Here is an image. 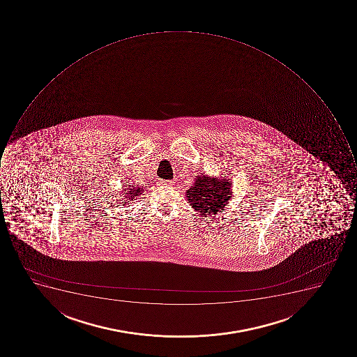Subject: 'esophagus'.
I'll list each match as a JSON object with an SVG mask.
<instances>
[{
	"label": "esophagus",
	"mask_w": 357,
	"mask_h": 357,
	"mask_svg": "<svg viewBox=\"0 0 357 357\" xmlns=\"http://www.w3.org/2000/svg\"><path fill=\"white\" fill-rule=\"evenodd\" d=\"M160 184H162V185H167V186H171V185H174V182H173V181H162V182H160Z\"/></svg>",
	"instance_id": "1"
}]
</instances>
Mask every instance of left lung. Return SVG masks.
Listing matches in <instances>:
<instances>
[{"mask_svg": "<svg viewBox=\"0 0 357 357\" xmlns=\"http://www.w3.org/2000/svg\"><path fill=\"white\" fill-rule=\"evenodd\" d=\"M231 183L225 178H214L206 175L197 176L194 185L186 191V197L192 208L201 215L208 216L223 211L230 199Z\"/></svg>", "mask_w": 357, "mask_h": 357, "instance_id": "1", "label": "left lung"}]
</instances>
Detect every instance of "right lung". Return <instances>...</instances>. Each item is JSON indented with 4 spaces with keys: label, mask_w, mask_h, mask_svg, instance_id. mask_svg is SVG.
<instances>
[{
    "label": "right lung",
    "mask_w": 357,
    "mask_h": 357,
    "mask_svg": "<svg viewBox=\"0 0 357 357\" xmlns=\"http://www.w3.org/2000/svg\"><path fill=\"white\" fill-rule=\"evenodd\" d=\"M127 186V185H126ZM124 199H119V201H124L123 203L130 202V201H132V199H135L138 195H141L144 192L143 188H136V186H127V188H125L124 191Z\"/></svg>",
    "instance_id": "add662e5"
}]
</instances>
